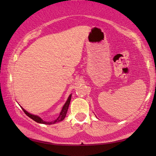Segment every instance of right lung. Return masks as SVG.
<instances>
[{
    "instance_id": "obj_1",
    "label": "right lung",
    "mask_w": 156,
    "mask_h": 156,
    "mask_svg": "<svg viewBox=\"0 0 156 156\" xmlns=\"http://www.w3.org/2000/svg\"><path fill=\"white\" fill-rule=\"evenodd\" d=\"M71 95L72 94H70L69 95V97L68 98L67 101H66V102L62 108V110L61 111V113H60V115H58V117L55 120H53V121H51V122H47V121H44L42 118L39 117L38 115H33V114H31L30 113H28V111H26V110L23 109L22 108L23 111H24V113L26 114L28 116L29 118H30L31 119H33V120H35V121L37 122V123H42V124H47V125H51V124H54V123H58V122H61L63 120L64 118H66V113H67V111H68V107H69V105H70V99H71Z\"/></svg>"
}]
</instances>
